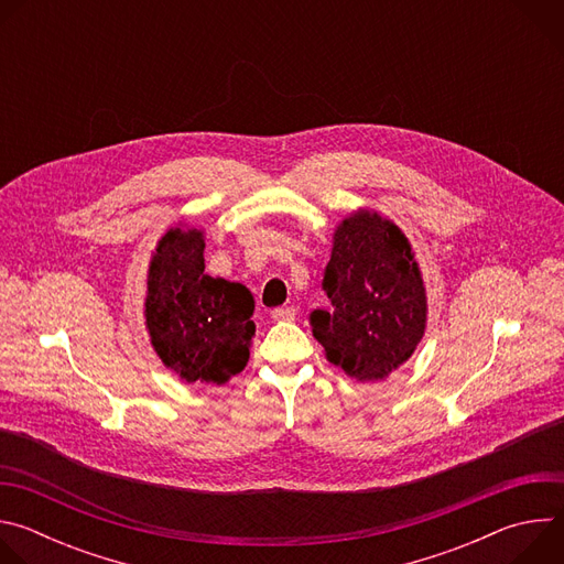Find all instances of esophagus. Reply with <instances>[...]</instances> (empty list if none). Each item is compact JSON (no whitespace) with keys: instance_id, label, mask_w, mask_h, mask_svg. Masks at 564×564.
Listing matches in <instances>:
<instances>
[{"instance_id":"esophagus-1","label":"esophagus","mask_w":564,"mask_h":564,"mask_svg":"<svg viewBox=\"0 0 564 564\" xmlns=\"http://www.w3.org/2000/svg\"><path fill=\"white\" fill-rule=\"evenodd\" d=\"M294 316H296V307L294 305H285V307L272 310V318L274 321H292Z\"/></svg>"}]
</instances>
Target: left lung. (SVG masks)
<instances>
[{"label":"left lung","mask_w":564,"mask_h":564,"mask_svg":"<svg viewBox=\"0 0 564 564\" xmlns=\"http://www.w3.org/2000/svg\"><path fill=\"white\" fill-rule=\"evenodd\" d=\"M328 310L310 326L326 359L357 381L406 364L426 333V288L406 234L375 209H357L333 234L324 274Z\"/></svg>","instance_id":"left-lung-1"}]
</instances>
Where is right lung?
Returning a JSON list of instances; mask_svg holds the SVG:
<instances>
[{"label":"right lung","mask_w":564,"mask_h":564,"mask_svg":"<svg viewBox=\"0 0 564 564\" xmlns=\"http://www.w3.org/2000/svg\"><path fill=\"white\" fill-rule=\"evenodd\" d=\"M205 231L176 225L158 240L147 272L144 318L151 346L187 383H225L248 366L252 292L205 274Z\"/></svg>","instance_id":"1"}]
</instances>
